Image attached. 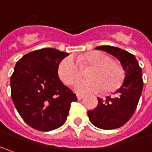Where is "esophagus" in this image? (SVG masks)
I'll return each instance as SVG.
<instances>
[{"instance_id":"1","label":"esophagus","mask_w":152,"mask_h":152,"mask_svg":"<svg viewBox=\"0 0 152 152\" xmlns=\"http://www.w3.org/2000/svg\"><path fill=\"white\" fill-rule=\"evenodd\" d=\"M85 97V96L84 95H77V98H78V100H82L83 98Z\"/></svg>"}]
</instances>
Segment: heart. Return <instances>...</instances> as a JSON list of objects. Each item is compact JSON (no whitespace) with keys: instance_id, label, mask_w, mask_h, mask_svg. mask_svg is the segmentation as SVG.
<instances>
[{"instance_id":"heart-1","label":"heart","mask_w":152,"mask_h":152,"mask_svg":"<svg viewBox=\"0 0 152 152\" xmlns=\"http://www.w3.org/2000/svg\"><path fill=\"white\" fill-rule=\"evenodd\" d=\"M76 60L82 68L91 67L87 72L90 79L78 83L75 89L80 93H94L101 89L103 92H113L124 79L123 68L113 61L110 56L102 51H90L79 56ZM58 76L67 85L76 84L81 78V69L71 57H66L58 65Z\"/></svg>"}]
</instances>
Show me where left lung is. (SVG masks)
Instances as JSON below:
<instances>
[{"label":"left lung","instance_id":"1","mask_svg":"<svg viewBox=\"0 0 152 152\" xmlns=\"http://www.w3.org/2000/svg\"><path fill=\"white\" fill-rule=\"evenodd\" d=\"M118 58L125 72V77L113 97L105 100L98 98V105L94 110L88 111L91 123L102 129L120 128L130 119L134 113L143 90L142 70L135 56L126 50L114 46L102 45L96 47Z\"/></svg>","mask_w":152,"mask_h":152}]
</instances>
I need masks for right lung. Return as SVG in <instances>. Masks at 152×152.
I'll return each mask as SVG.
<instances>
[{
  "label": "right lung",
  "mask_w": 152,
  "mask_h": 152,
  "mask_svg": "<svg viewBox=\"0 0 152 152\" xmlns=\"http://www.w3.org/2000/svg\"><path fill=\"white\" fill-rule=\"evenodd\" d=\"M68 55L44 48L24 55L15 66L12 99L21 118L34 129L51 131L63 125L71 102L77 101L58 77V65Z\"/></svg>",
  "instance_id": "obj_1"
}]
</instances>
